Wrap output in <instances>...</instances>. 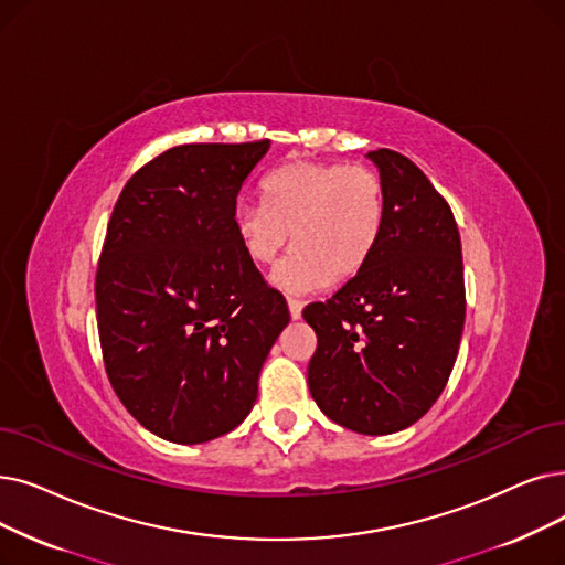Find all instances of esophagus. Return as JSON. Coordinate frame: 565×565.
Masks as SVG:
<instances>
[{
    "label": "esophagus",
    "instance_id": "obj_1",
    "mask_svg": "<svg viewBox=\"0 0 565 565\" xmlns=\"http://www.w3.org/2000/svg\"><path fill=\"white\" fill-rule=\"evenodd\" d=\"M286 302H288L290 318H292V321H298V318L302 316V302H300V300H296V298H288Z\"/></svg>",
    "mask_w": 565,
    "mask_h": 565
}]
</instances>
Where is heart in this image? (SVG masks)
<instances>
[{
  "instance_id": "heart-1",
  "label": "heart",
  "mask_w": 565,
  "mask_h": 565,
  "mask_svg": "<svg viewBox=\"0 0 565 565\" xmlns=\"http://www.w3.org/2000/svg\"><path fill=\"white\" fill-rule=\"evenodd\" d=\"M263 205H239L235 231L256 265H273L288 247L296 254L275 284L305 292L330 279H349L372 256L383 226V182L364 166L292 161L263 184Z\"/></svg>"
}]
</instances>
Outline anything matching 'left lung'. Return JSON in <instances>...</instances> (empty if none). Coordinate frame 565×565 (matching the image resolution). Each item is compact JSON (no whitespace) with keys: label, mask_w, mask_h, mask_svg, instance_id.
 <instances>
[{"label":"left lung","mask_w":565,"mask_h":565,"mask_svg":"<svg viewBox=\"0 0 565 565\" xmlns=\"http://www.w3.org/2000/svg\"><path fill=\"white\" fill-rule=\"evenodd\" d=\"M383 182V226L360 273L305 307L318 337L307 381L330 420L366 436L418 423L444 392L463 316L461 242L450 205L399 152L366 154Z\"/></svg>","instance_id":"left-lung-1"}]
</instances>
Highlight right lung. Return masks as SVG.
<instances>
[{
	"mask_svg": "<svg viewBox=\"0 0 565 565\" xmlns=\"http://www.w3.org/2000/svg\"><path fill=\"white\" fill-rule=\"evenodd\" d=\"M269 140L178 145L121 189L96 269V323L119 402L152 434L205 444L247 418L288 326L235 231Z\"/></svg>",
	"mask_w": 565,
	"mask_h": 565,
	"instance_id": "obj_1",
	"label": "right lung"
}]
</instances>
